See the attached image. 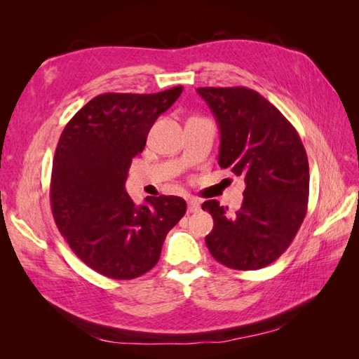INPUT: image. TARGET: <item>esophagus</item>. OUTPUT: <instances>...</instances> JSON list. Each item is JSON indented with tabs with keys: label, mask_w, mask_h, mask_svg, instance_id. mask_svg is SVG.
Instances as JSON below:
<instances>
[{
	"label": "esophagus",
	"mask_w": 359,
	"mask_h": 359,
	"mask_svg": "<svg viewBox=\"0 0 359 359\" xmlns=\"http://www.w3.org/2000/svg\"><path fill=\"white\" fill-rule=\"evenodd\" d=\"M201 210V203L196 199H189L188 201V212H197Z\"/></svg>",
	"instance_id": "34e87169"
}]
</instances>
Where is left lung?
I'll list each match as a JSON object with an SVG mask.
<instances>
[{"mask_svg": "<svg viewBox=\"0 0 359 359\" xmlns=\"http://www.w3.org/2000/svg\"><path fill=\"white\" fill-rule=\"evenodd\" d=\"M220 129V168L245 182L242 207L207 201L215 220L205 238L211 256L233 270H259L293 242L309 203L307 152L294 126L253 89L199 88Z\"/></svg>", "mask_w": 359, "mask_h": 359, "instance_id": "obj_1", "label": "left lung"}]
</instances>
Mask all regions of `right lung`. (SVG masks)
I'll list each match as a JSON object with an SVG mask.
<instances>
[{
    "mask_svg": "<svg viewBox=\"0 0 359 359\" xmlns=\"http://www.w3.org/2000/svg\"><path fill=\"white\" fill-rule=\"evenodd\" d=\"M182 89L97 95L60 135L52 162V216L74 253L106 278L128 280L149 271L168 231L185 215L182 197H147L137 207L125 189L151 126Z\"/></svg>",
    "mask_w": 359,
    "mask_h": 359,
    "instance_id": "obj_1",
    "label": "right lung"
}]
</instances>
